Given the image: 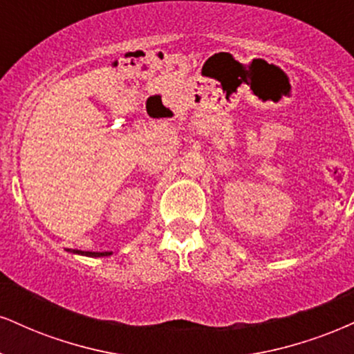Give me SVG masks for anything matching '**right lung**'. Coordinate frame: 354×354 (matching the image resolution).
<instances>
[{"instance_id":"obj_1","label":"right lung","mask_w":354,"mask_h":354,"mask_svg":"<svg viewBox=\"0 0 354 354\" xmlns=\"http://www.w3.org/2000/svg\"><path fill=\"white\" fill-rule=\"evenodd\" d=\"M72 254H79V255H87V257H105V255H112V252H85V250H75V249H67Z\"/></svg>"}]
</instances>
